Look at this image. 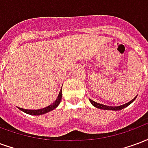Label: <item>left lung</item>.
<instances>
[{"label": "left lung", "mask_w": 148, "mask_h": 148, "mask_svg": "<svg viewBox=\"0 0 148 148\" xmlns=\"http://www.w3.org/2000/svg\"><path fill=\"white\" fill-rule=\"evenodd\" d=\"M136 98V97H135V98H133V99L131 101H129V102L126 103V104H124V105H122V106H105V105H102V104H99V103L95 102L94 101H93V100H91V99H90V102H91V104H92L94 107L97 108V109H106V110H116H116H121V109H124V108H126L127 106H128L130 104H132V103L133 102Z\"/></svg>", "instance_id": "left-lung-1"}]
</instances>
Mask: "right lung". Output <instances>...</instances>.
I'll return each mask as SVG.
<instances>
[{
  "mask_svg": "<svg viewBox=\"0 0 148 148\" xmlns=\"http://www.w3.org/2000/svg\"><path fill=\"white\" fill-rule=\"evenodd\" d=\"M62 99V90H60V92L58 93V96L57 97V99L55 100L53 104L50 105L47 107L46 108H43V109H34V110H31V109H22V108H19V109H21V111H23L25 113H27V114L30 115H34V116H39V115L45 114L47 112H48L50 111H52L53 109H56L58 106L59 105V103L61 102Z\"/></svg>",
  "mask_w": 148,
  "mask_h": 148,
  "instance_id": "1",
  "label": "right lung"
}]
</instances>
